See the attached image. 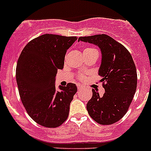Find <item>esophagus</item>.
<instances>
[{"instance_id":"34e87169","label":"esophagus","mask_w":151,"mask_h":151,"mask_svg":"<svg viewBox=\"0 0 151 151\" xmlns=\"http://www.w3.org/2000/svg\"><path fill=\"white\" fill-rule=\"evenodd\" d=\"M77 88H78V90H82V88H84V86L83 85H79V84H78V85H77Z\"/></svg>"}]
</instances>
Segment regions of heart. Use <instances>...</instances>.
<instances>
[{
  "mask_svg": "<svg viewBox=\"0 0 151 151\" xmlns=\"http://www.w3.org/2000/svg\"><path fill=\"white\" fill-rule=\"evenodd\" d=\"M93 50V48H88V47H87V48L84 49V51H86V50ZM84 78H85V75L80 74L79 76H78V78H79V79L82 80V79H84Z\"/></svg>",
  "mask_w": 151,
  "mask_h": 151,
  "instance_id": "1",
  "label": "heart"
}]
</instances>
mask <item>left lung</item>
<instances>
[{"label":"left lung","instance_id":"obj_1","mask_svg":"<svg viewBox=\"0 0 151 151\" xmlns=\"http://www.w3.org/2000/svg\"><path fill=\"white\" fill-rule=\"evenodd\" d=\"M93 44L101 49V63L98 75L105 93L92 89L87 104L90 116L101 125L118 122L127 113L137 88V71L129 50L109 35L102 34L80 37L78 41Z\"/></svg>","mask_w":151,"mask_h":151}]
</instances>
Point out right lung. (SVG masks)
<instances>
[{
  "instance_id": "add662e5",
  "label": "right lung",
  "mask_w": 151,
  "mask_h": 151,
  "mask_svg": "<svg viewBox=\"0 0 151 151\" xmlns=\"http://www.w3.org/2000/svg\"><path fill=\"white\" fill-rule=\"evenodd\" d=\"M76 37L45 34L26 45L17 61L16 78L24 107L35 122L57 128L68 118L76 85L55 87L58 69H62L68 49Z\"/></svg>"
}]
</instances>
